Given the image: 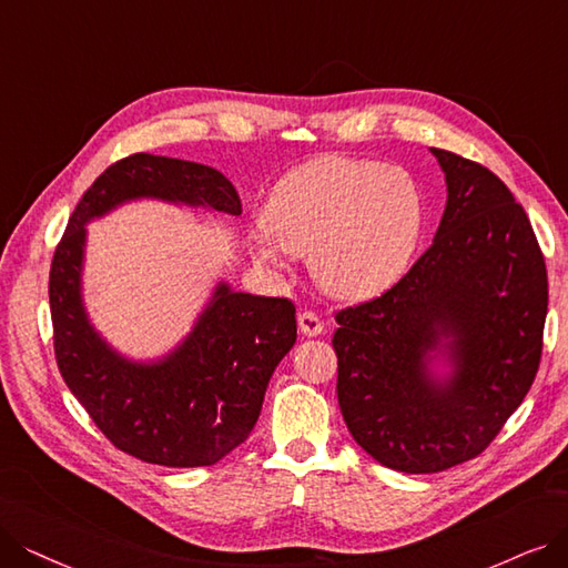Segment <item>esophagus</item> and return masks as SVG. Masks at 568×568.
<instances>
[{"mask_svg":"<svg viewBox=\"0 0 568 568\" xmlns=\"http://www.w3.org/2000/svg\"><path fill=\"white\" fill-rule=\"evenodd\" d=\"M298 328H301L303 335L314 337V335H322V333H324V322H322V316L316 314V312L303 310V312L298 314Z\"/></svg>","mask_w":568,"mask_h":568,"instance_id":"34e87169","label":"esophagus"}]
</instances>
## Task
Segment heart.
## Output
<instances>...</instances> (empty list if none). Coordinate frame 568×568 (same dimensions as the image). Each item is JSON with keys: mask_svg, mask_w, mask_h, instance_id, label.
<instances>
[{"mask_svg": "<svg viewBox=\"0 0 568 568\" xmlns=\"http://www.w3.org/2000/svg\"><path fill=\"white\" fill-rule=\"evenodd\" d=\"M424 221L415 176L398 165L320 155L284 174L263 210L254 254L284 267L310 256L316 282L339 298H366L398 280Z\"/></svg>", "mask_w": 568, "mask_h": 568, "instance_id": "heart-1", "label": "heart"}]
</instances>
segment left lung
<instances>
[{
  "label": "left lung",
  "instance_id": "left-lung-1",
  "mask_svg": "<svg viewBox=\"0 0 568 568\" xmlns=\"http://www.w3.org/2000/svg\"><path fill=\"white\" fill-rule=\"evenodd\" d=\"M447 205L417 263L382 296L335 314L337 403L382 466L438 473L496 438L531 389L548 272L527 212L485 165L430 149ZM446 356L436 378L429 361Z\"/></svg>",
  "mask_w": 568,
  "mask_h": 568
}]
</instances>
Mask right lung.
Returning a JSON list of instances; mask_svg holds the SVG:
<instances>
[{
  "instance_id": "add662e5",
  "label": "right lung",
  "mask_w": 568,
  "mask_h": 568,
  "mask_svg": "<svg viewBox=\"0 0 568 568\" xmlns=\"http://www.w3.org/2000/svg\"><path fill=\"white\" fill-rule=\"evenodd\" d=\"M140 197L242 214L235 186L214 168L151 153L109 165L79 200L53 254L55 361L113 447L158 466H212L252 434L267 382L296 343V307L219 282L193 331L165 358L138 363L111 349L81 298L85 223Z\"/></svg>"
}]
</instances>
